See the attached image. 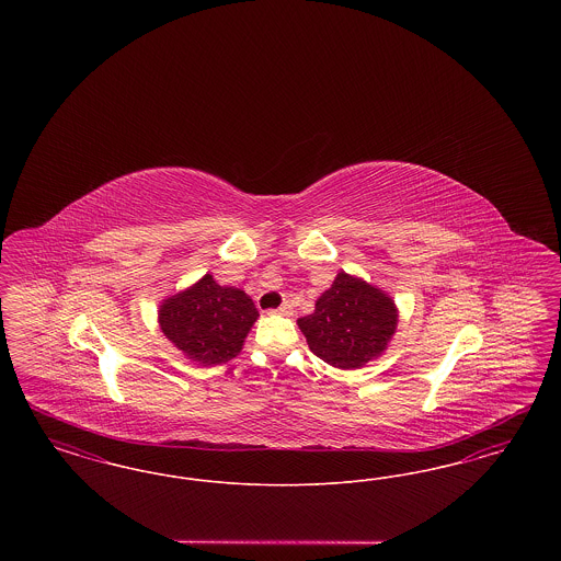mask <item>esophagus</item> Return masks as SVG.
<instances>
[{"mask_svg": "<svg viewBox=\"0 0 561 561\" xmlns=\"http://www.w3.org/2000/svg\"><path fill=\"white\" fill-rule=\"evenodd\" d=\"M271 313H277V316H293V305H290V302H284L282 307H277V309L271 311Z\"/></svg>", "mask_w": 561, "mask_h": 561, "instance_id": "1", "label": "esophagus"}]
</instances>
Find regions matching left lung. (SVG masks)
I'll return each mask as SVG.
<instances>
[{
	"label": "left lung",
	"mask_w": 561,
	"mask_h": 561,
	"mask_svg": "<svg viewBox=\"0 0 561 561\" xmlns=\"http://www.w3.org/2000/svg\"><path fill=\"white\" fill-rule=\"evenodd\" d=\"M398 321L400 311L389 294L341 271L316 300V311L296 323L325 364L357 370L387 351Z\"/></svg>",
	"instance_id": "obj_1"
}]
</instances>
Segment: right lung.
<instances>
[{
	"label": "right lung",
	"instance_id": "add662e5",
	"mask_svg": "<svg viewBox=\"0 0 561 561\" xmlns=\"http://www.w3.org/2000/svg\"><path fill=\"white\" fill-rule=\"evenodd\" d=\"M256 320L252 298L216 284L210 273L163 298L158 311L163 336L197 366H220L238 357Z\"/></svg>",
	"mask_w": 561,
	"mask_h": 561
}]
</instances>
